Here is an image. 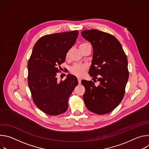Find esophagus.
I'll use <instances>...</instances> for the list:
<instances>
[{"label":"esophagus","mask_w":149,"mask_h":149,"mask_svg":"<svg viewBox=\"0 0 149 149\" xmlns=\"http://www.w3.org/2000/svg\"><path fill=\"white\" fill-rule=\"evenodd\" d=\"M78 84H81V79L79 78H78Z\"/></svg>","instance_id":"1"}]
</instances>
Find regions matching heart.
<instances>
[{"label":"heart","instance_id":"b5f03b06","mask_svg":"<svg viewBox=\"0 0 149 149\" xmlns=\"http://www.w3.org/2000/svg\"><path fill=\"white\" fill-rule=\"evenodd\" d=\"M82 44H82L80 45H81ZM68 54H67V56H68ZM86 69H87V66L86 65L75 64L71 67L70 71L71 74H72L76 77L81 78L84 76V75L85 74V71H86Z\"/></svg>","mask_w":149,"mask_h":149}]
</instances>
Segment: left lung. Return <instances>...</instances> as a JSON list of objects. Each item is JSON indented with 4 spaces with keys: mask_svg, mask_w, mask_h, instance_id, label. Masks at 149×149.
Returning a JSON list of instances; mask_svg holds the SVG:
<instances>
[{
    "mask_svg": "<svg viewBox=\"0 0 149 149\" xmlns=\"http://www.w3.org/2000/svg\"><path fill=\"white\" fill-rule=\"evenodd\" d=\"M93 48L89 74L99 81L82 80L86 88L83 95L87 108L97 114H105L115 109L122 101L129 72L127 56L118 39L113 35L97 29L81 32Z\"/></svg>",
    "mask_w": 149,
    "mask_h": 149,
    "instance_id": "obj_1",
    "label": "left lung"
}]
</instances>
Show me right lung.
<instances>
[{"label":"right lung","mask_w":149,"mask_h":149,"mask_svg":"<svg viewBox=\"0 0 149 149\" xmlns=\"http://www.w3.org/2000/svg\"><path fill=\"white\" fill-rule=\"evenodd\" d=\"M78 33L73 31L42 36L29 59L28 79L32 100L38 109L48 115L57 116L67 110L68 98L78 84L72 75L68 74L60 82L56 77Z\"/></svg>","instance_id":"add662e5"}]
</instances>
